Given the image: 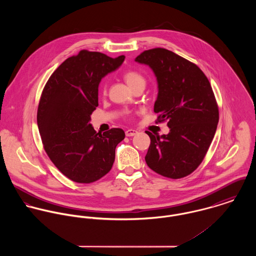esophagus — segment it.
<instances>
[{"instance_id":"esophagus-1","label":"esophagus","mask_w":256,"mask_h":256,"mask_svg":"<svg viewBox=\"0 0 256 256\" xmlns=\"http://www.w3.org/2000/svg\"><path fill=\"white\" fill-rule=\"evenodd\" d=\"M136 134H137V131L134 130V129H128V130L125 131V135H126L127 137H132V136H134V135H136Z\"/></svg>"}]
</instances>
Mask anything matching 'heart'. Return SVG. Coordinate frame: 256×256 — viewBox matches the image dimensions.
<instances>
[{"label": "heart", "instance_id": "heart-1", "mask_svg": "<svg viewBox=\"0 0 256 256\" xmlns=\"http://www.w3.org/2000/svg\"><path fill=\"white\" fill-rule=\"evenodd\" d=\"M123 78L125 80V82H127V84L133 90L134 88L138 86H144L146 84V78L142 73H140L139 71L136 70H127L124 74ZM102 94H106V86L104 84L102 88Z\"/></svg>", "mask_w": 256, "mask_h": 256}]
</instances>
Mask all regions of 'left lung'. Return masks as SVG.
Instances as JSON below:
<instances>
[{"instance_id":"left-lung-1","label":"left lung","mask_w":256,"mask_h":256,"mask_svg":"<svg viewBox=\"0 0 256 256\" xmlns=\"http://www.w3.org/2000/svg\"><path fill=\"white\" fill-rule=\"evenodd\" d=\"M135 61L156 74V123L168 121L170 129L162 136L146 131V164L164 178H182L202 162L217 130L219 108L210 82L197 65L164 48L146 50Z\"/></svg>"}]
</instances>
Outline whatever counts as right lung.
<instances>
[{
	"label": "right lung",
	"mask_w": 256,
	"mask_h": 256,
	"mask_svg": "<svg viewBox=\"0 0 256 256\" xmlns=\"http://www.w3.org/2000/svg\"><path fill=\"white\" fill-rule=\"evenodd\" d=\"M124 59V55L111 58L80 50L54 71L42 90L37 125L44 150L55 166L74 182H94L108 174L115 148L125 138L120 128L102 134L90 123L98 106L102 78L119 68Z\"/></svg>",
	"instance_id": "1"
}]
</instances>
